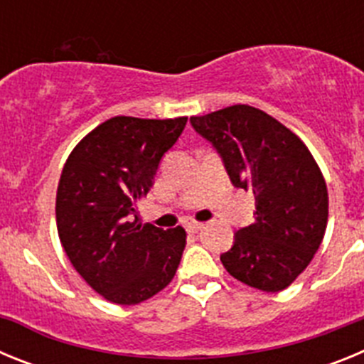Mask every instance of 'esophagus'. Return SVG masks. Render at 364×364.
Masks as SVG:
<instances>
[{
    "instance_id": "esophagus-1",
    "label": "esophagus",
    "mask_w": 364,
    "mask_h": 364,
    "mask_svg": "<svg viewBox=\"0 0 364 364\" xmlns=\"http://www.w3.org/2000/svg\"><path fill=\"white\" fill-rule=\"evenodd\" d=\"M186 228H188V231H189V233H197L198 230H202V228H204V222L189 220L188 224H186Z\"/></svg>"
}]
</instances>
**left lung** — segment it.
<instances>
[{
    "instance_id": "1",
    "label": "left lung",
    "mask_w": 364,
    "mask_h": 364,
    "mask_svg": "<svg viewBox=\"0 0 364 364\" xmlns=\"http://www.w3.org/2000/svg\"><path fill=\"white\" fill-rule=\"evenodd\" d=\"M191 124L217 147L231 182L255 195V222L235 233L222 264L257 290H284L308 268L326 231L328 189L314 154L252 105L191 117Z\"/></svg>"
}]
</instances>
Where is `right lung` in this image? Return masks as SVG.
<instances>
[{"label":"right lung","instance_id":"right-lung-1","mask_svg":"<svg viewBox=\"0 0 364 364\" xmlns=\"http://www.w3.org/2000/svg\"><path fill=\"white\" fill-rule=\"evenodd\" d=\"M188 117H114L76 144L56 191L58 237L80 277L109 302L138 304L175 277L186 230L138 222L164 153Z\"/></svg>","mask_w":364,"mask_h":364}]
</instances>
